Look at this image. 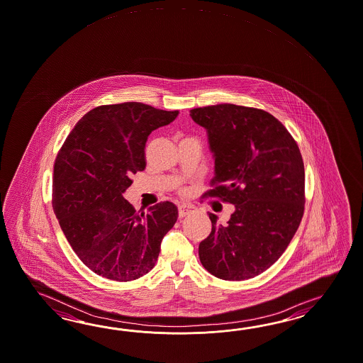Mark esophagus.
<instances>
[{"label":"esophagus","instance_id":"1","mask_svg":"<svg viewBox=\"0 0 363 363\" xmlns=\"http://www.w3.org/2000/svg\"><path fill=\"white\" fill-rule=\"evenodd\" d=\"M193 206L191 204L182 203L178 206V215H179V218H184L186 215H189V213L193 211Z\"/></svg>","mask_w":363,"mask_h":363}]
</instances>
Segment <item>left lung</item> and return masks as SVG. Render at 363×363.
Instances as JSON below:
<instances>
[{
	"label": "left lung",
	"instance_id": "8db88e82",
	"mask_svg": "<svg viewBox=\"0 0 363 363\" xmlns=\"http://www.w3.org/2000/svg\"><path fill=\"white\" fill-rule=\"evenodd\" d=\"M206 128L215 160L216 196L235 206L227 225L199 244L204 269L224 281L261 274L282 256L304 213V164L291 133L259 108L221 104L190 110Z\"/></svg>",
	"mask_w": 363,
	"mask_h": 363
}]
</instances>
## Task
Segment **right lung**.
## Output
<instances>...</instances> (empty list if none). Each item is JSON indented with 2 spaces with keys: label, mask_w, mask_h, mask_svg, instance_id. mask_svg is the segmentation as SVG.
Here are the masks:
<instances>
[{
  "label": "right lung",
  "mask_w": 363,
  "mask_h": 363,
  "mask_svg": "<svg viewBox=\"0 0 363 363\" xmlns=\"http://www.w3.org/2000/svg\"><path fill=\"white\" fill-rule=\"evenodd\" d=\"M178 111L140 102L104 105L81 118L59 150L52 178V207L81 261L96 274L130 282L159 258L164 236L178 218L172 202L138 213L123 198L131 176L145 168L150 133Z\"/></svg>",
  "instance_id": "1"
}]
</instances>
